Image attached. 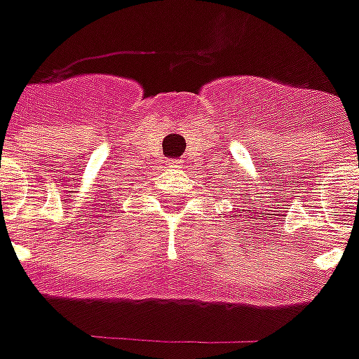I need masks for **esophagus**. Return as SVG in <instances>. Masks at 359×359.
I'll return each mask as SVG.
<instances>
[{
	"instance_id": "obj_1",
	"label": "esophagus",
	"mask_w": 359,
	"mask_h": 359,
	"mask_svg": "<svg viewBox=\"0 0 359 359\" xmlns=\"http://www.w3.org/2000/svg\"><path fill=\"white\" fill-rule=\"evenodd\" d=\"M167 165H169V167H179V165H177V161H169Z\"/></svg>"
}]
</instances>
